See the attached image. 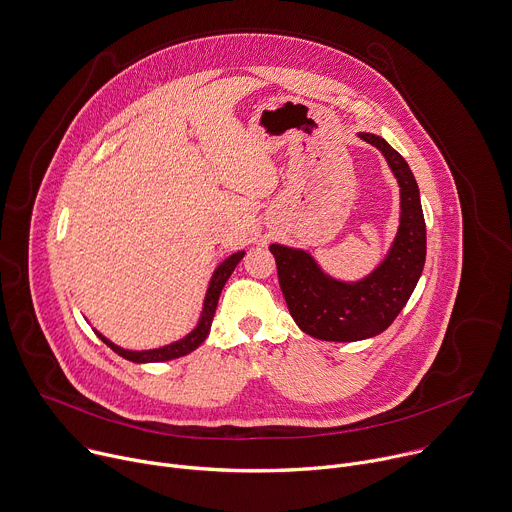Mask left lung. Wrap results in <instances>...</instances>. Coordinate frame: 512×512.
Instances as JSON below:
<instances>
[{
    "label": "left lung",
    "mask_w": 512,
    "mask_h": 512,
    "mask_svg": "<svg viewBox=\"0 0 512 512\" xmlns=\"http://www.w3.org/2000/svg\"><path fill=\"white\" fill-rule=\"evenodd\" d=\"M385 157L399 185V226L385 258L359 280L327 274L302 248L270 244L278 282L294 323L321 341H363L383 333L410 300L426 262V222L418 181L379 135L357 133Z\"/></svg>",
    "instance_id": "8db88e82"
}]
</instances>
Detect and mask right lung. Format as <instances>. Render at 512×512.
<instances>
[{
	"mask_svg": "<svg viewBox=\"0 0 512 512\" xmlns=\"http://www.w3.org/2000/svg\"><path fill=\"white\" fill-rule=\"evenodd\" d=\"M246 250H238L234 254H230L226 260H222L218 264V268L214 270L212 278H210V284H208V290H206V298H203V306H201V313H199V319H197V325L181 339L169 343V345H163V347H155V349H143V351H133V349H125V347H119L115 345L111 339H107L102 333H96V337L107 343L117 355L125 357L127 361H133V363H159V361H171V359H177V357H183L191 351H195L203 341L208 339L210 335V329H212V321H214V315H216V309H218V300H220V294H222V288L224 284L228 282V278L232 276L234 268L240 264V260L244 258Z\"/></svg>",
	"mask_w": 512,
	"mask_h": 512,
	"instance_id": "1",
	"label": "right lung"
}]
</instances>
